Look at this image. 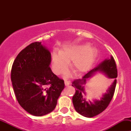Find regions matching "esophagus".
Returning a JSON list of instances; mask_svg holds the SVG:
<instances>
[{
    "instance_id": "1",
    "label": "esophagus",
    "mask_w": 131,
    "mask_h": 131,
    "mask_svg": "<svg viewBox=\"0 0 131 131\" xmlns=\"http://www.w3.org/2000/svg\"><path fill=\"white\" fill-rule=\"evenodd\" d=\"M64 84H65L66 86H68L70 84V81L69 80H64Z\"/></svg>"
}]
</instances>
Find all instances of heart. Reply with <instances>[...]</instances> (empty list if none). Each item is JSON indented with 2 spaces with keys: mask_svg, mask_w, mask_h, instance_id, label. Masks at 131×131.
<instances>
[{
  "mask_svg": "<svg viewBox=\"0 0 131 131\" xmlns=\"http://www.w3.org/2000/svg\"><path fill=\"white\" fill-rule=\"evenodd\" d=\"M94 56L93 47L85 43L65 45L61 51L54 50L52 52V70L56 75L64 73L68 70L70 61L72 60V67L75 71L85 72L91 66Z\"/></svg>",
  "mask_w": 131,
  "mask_h": 131,
  "instance_id": "1",
  "label": "heart"
}]
</instances>
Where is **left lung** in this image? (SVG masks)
<instances>
[{
  "mask_svg": "<svg viewBox=\"0 0 131 131\" xmlns=\"http://www.w3.org/2000/svg\"><path fill=\"white\" fill-rule=\"evenodd\" d=\"M97 71L104 73L109 78L114 80L107 92L103 95L100 100H94V102L86 101V93L84 85L86 81ZM117 69L113 56L104 60L97 67L85 74L82 78L72 82V86L75 88V94L72 97L74 108L77 112L85 117H93L103 112L109 105L113 98L117 84Z\"/></svg>",
  "mask_w": 131,
  "mask_h": 131,
  "instance_id": "8db88e82",
  "label": "left lung"
}]
</instances>
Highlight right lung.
Returning a JSON list of instances; mask_svg holds the SVG:
<instances>
[{
    "mask_svg": "<svg viewBox=\"0 0 131 131\" xmlns=\"http://www.w3.org/2000/svg\"><path fill=\"white\" fill-rule=\"evenodd\" d=\"M50 51L35 42L22 50L11 69L12 84L20 106L34 116H43L54 110L64 88V80L51 70Z\"/></svg>",
    "mask_w": 131,
    "mask_h": 131,
    "instance_id": "obj_1",
    "label": "right lung"
}]
</instances>
